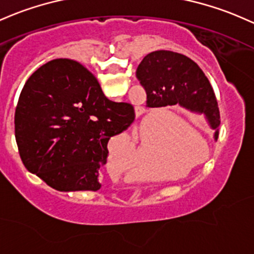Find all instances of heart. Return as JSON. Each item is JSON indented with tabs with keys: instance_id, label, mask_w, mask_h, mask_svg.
Masks as SVG:
<instances>
[{
	"instance_id": "1",
	"label": "heart",
	"mask_w": 254,
	"mask_h": 254,
	"mask_svg": "<svg viewBox=\"0 0 254 254\" xmlns=\"http://www.w3.org/2000/svg\"><path fill=\"white\" fill-rule=\"evenodd\" d=\"M178 122L179 121H177V124H178ZM150 134H151V130H148V133H145V139H144L143 144H141L140 146V154L143 159H146V157H148L149 150L151 149L152 146V139L150 137ZM120 140H121V144L124 145L125 152L127 154V156H130V157L134 156L135 146L134 144H133V141L127 137H122ZM110 163H111V167H113L116 172H124L133 166V161L130 159L128 160V159H122V157H115V156H111Z\"/></svg>"
}]
</instances>
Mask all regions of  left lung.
<instances>
[{
    "label": "left lung",
    "instance_id": "obj_1",
    "mask_svg": "<svg viewBox=\"0 0 254 254\" xmlns=\"http://www.w3.org/2000/svg\"><path fill=\"white\" fill-rule=\"evenodd\" d=\"M135 76L146 92L148 108L178 104L203 115L217 140L220 124L217 99L208 78L195 62L176 52L155 51L144 57Z\"/></svg>",
    "mask_w": 254,
    "mask_h": 254
}]
</instances>
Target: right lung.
<instances>
[{
    "instance_id": "1",
    "label": "right lung",
    "mask_w": 254,
    "mask_h": 254,
    "mask_svg": "<svg viewBox=\"0 0 254 254\" xmlns=\"http://www.w3.org/2000/svg\"><path fill=\"white\" fill-rule=\"evenodd\" d=\"M134 108L115 103L80 63L54 59L26 81L14 125L25 167L59 191H97L111 137L126 130Z\"/></svg>"
}]
</instances>
